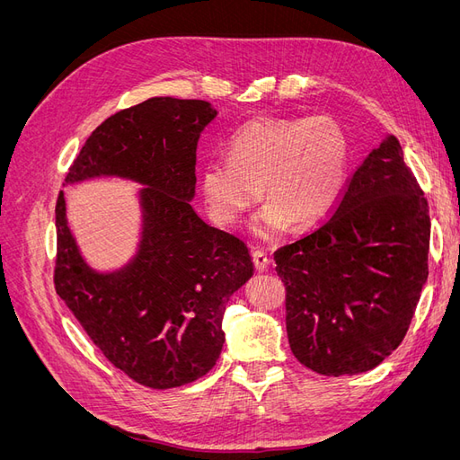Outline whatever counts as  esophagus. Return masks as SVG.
<instances>
[{
    "mask_svg": "<svg viewBox=\"0 0 460 460\" xmlns=\"http://www.w3.org/2000/svg\"><path fill=\"white\" fill-rule=\"evenodd\" d=\"M269 262H270L269 255L264 253V252H261V249H257V252H253V264H255V269H257L259 272L267 270V269H269Z\"/></svg>",
    "mask_w": 460,
    "mask_h": 460,
    "instance_id": "1",
    "label": "esophagus"
}]
</instances>
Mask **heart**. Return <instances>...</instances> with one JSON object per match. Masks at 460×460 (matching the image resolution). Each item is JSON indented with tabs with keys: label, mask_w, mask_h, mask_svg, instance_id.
<instances>
[{
	"label": "heart",
	"mask_w": 460,
	"mask_h": 460,
	"mask_svg": "<svg viewBox=\"0 0 460 460\" xmlns=\"http://www.w3.org/2000/svg\"><path fill=\"white\" fill-rule=\"evenodd\" d=\"M349 142L332 117L259 119L228 142V161L201 166L199 186L208 213L220 225H238L262 196L253 234L272 240L291 222L311 228L336 211L347 184Z\"/></svg>",
	"instance_id": "1"
}]
</instances>
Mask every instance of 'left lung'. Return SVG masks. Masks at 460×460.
I'll return each mask as SVG.
<instances>
[{"label": "left lung", "instance_id": "left-lung-1", "mask_svg": "<svg viewBox=\"0 0 460 460\" xmlns=\"http://www.w3.org/2000/svg\"><path fill=\"white\" fill-rule=\"evenodd\" d=\"M428 201L387 134L349 178L336 211L274 253L299 363L351 376L392 355L428 280Z\"/></svg>", "mask_w": 460, "mask_h": 460}]
</instances>
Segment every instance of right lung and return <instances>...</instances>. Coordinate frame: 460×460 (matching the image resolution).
<instances>
[{"mask_svg":"<svg viewBox=\"0 0 460 460\" xmlns=\"http://www.w3.org/2000/svg\"><path fill=\"white\" fill-rule=\"evenodd\" d=\"M218 115L203 100H151L97 127L65 184L117 176L142 184L134 257L100 272L68 228L65 191L55 205V289L100 351L137 384L169 389L211 370L225 345L222 316L253 276L247 245L196 213V151Z\"/></svg>","mask_w":460,"mask_h":460,"instance_id":"right-lung-1","label":"right lung"}]
</instances>
